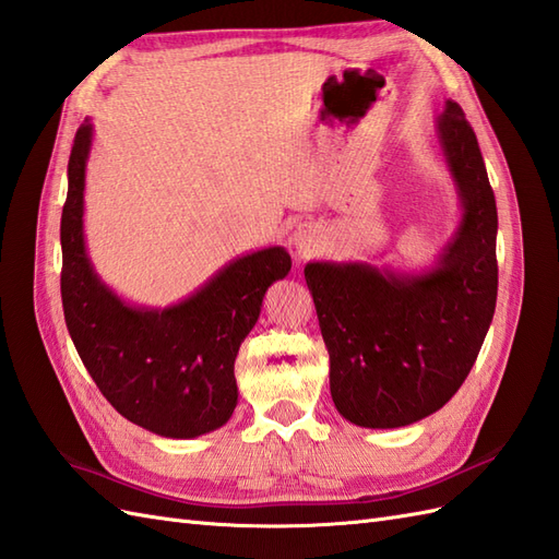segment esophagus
<instances>
[{"mask_svg": "<svg viewBox=\"0 0 559 559\" xmlns=\"http://www.w3.org/2000/svg\"><path fill=\"white\" fill-rule=\"evenodd\" d=\"M289 241H292V247L296 249L298 255H310L318 247V235L310 225H298L292 233Z\"/></svg>", "mask_w": 559, "mask_h": 559, "instance_id": "esophagus-1", "label": "esophagus"}]
</instances>
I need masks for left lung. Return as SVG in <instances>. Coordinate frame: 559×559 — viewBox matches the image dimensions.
Listing matches in <instances>:
<instances>
[{"mask_svg":"<svg viewBox=\"0 0 559 559\" xmlns=\"http://www.w3.org/2000/svg\"><path fill=\"white\" fill-rule=\"evenodd\" d=\"M437 138L462 206L437 263L399 272L316 261L304 270L330 353L332 401L358 427L396 429L441 411L467 379L493 320L496 197L455 102H445Z\"/></svg>","mask_w":559,"mask_h":559,"instance_id":"1","label":"left lung"}]
</instances>
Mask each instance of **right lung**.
<instances>
[{"label":"right lung","mask_w":559,"mask_h":559,"mask_svg":"<svg viewBox=\"0 0 559 559\" xmlns=\"http://www.w3.org/2000/svg\"><path fill=\"white\" fill-rule=\"evenodd\" d=\"M92 122L75 132L61 213V301L68 334L94 384L134 425L168 439L221 429L237 407L235 360L272 282L292 258L282 247L235 258L185 301L140 308L99 280L85 249V168Z\"/></svg>","instance_id":"right-lung-1"}]
</instances>
